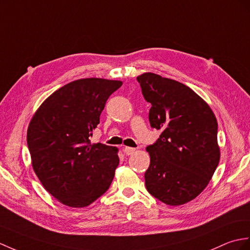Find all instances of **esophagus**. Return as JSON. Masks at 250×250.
<instances>
[{
    "label": "esophagus",
    "instance_id": "1",
    "mask_svg": "<svg viewBox=\"0 0 250 250\" xmlns=\"http://www.w3.org/2000/svg\"><path fill=\"white\" fill-rule=\"evenodd\" d=\"M124 152L126 155H131L135 152V148H131V147H125L124 148Z\"/></svg>",
    "mask_w": 250,
    "mask_h": 250
}]
</instances>
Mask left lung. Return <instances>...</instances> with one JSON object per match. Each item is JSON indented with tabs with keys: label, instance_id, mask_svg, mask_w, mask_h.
Instances as JSON below:
<instances>
[{
	"label": "left lung",
	"instance_id": "1",
	"mask_svg": "<svg viewBox=\"0 0 250 250\" xmlns=\"http://www.w3.org/2000/svg\"><path fill=\"white\" fill-rule=\"evenodd\" d=\"M137 81L145 100L151 103L150 125L162 130L146 148V188L168 206L184 205L207 188L219 163L216 117L187 85L151 72Z\"/></svg>",
	"mask_w": 250,
	"mask_h": 250
}]
</instances>
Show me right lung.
I'll return each mask as SVG.
<instances>
[{
	"instance_id": "obj_1",
	"label": "right lung",
	"mask_w": 250,
	"mask_h": 250,
	"mask_svg": "<svg viewBox=\"0 0 250 250\" xmlns=\"http://www.w3.org/2000/svg\"><path fill=\"white\" fill-rule=\"evenodd\" d=\"M121 81L81 79L54 91L34 114L27 147L36 176L62 205L84 208L111 185L119 164L118 149L91 144L108 97Z\"/></svg>"
}]
</instances>
